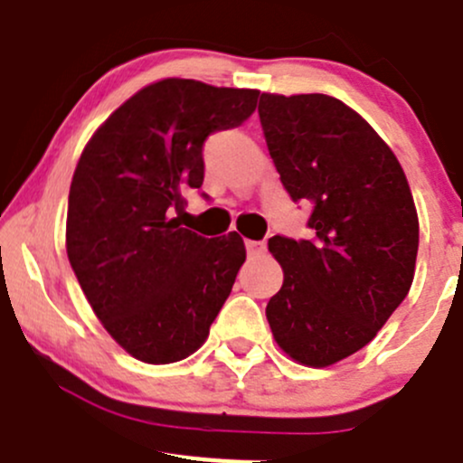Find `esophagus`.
<instances>
[{
  "mask_svg": "<svg viewBox=\"0 0 463 463\" xmlns=\"http://www.w3.org/2000/svg\"><path fill=\"white\" fill-rule=\"evenodd\" d=\"M246 250H249V255H261L266 250V244L264 241L246 240Z\"/></svg>",
  "mask_w": 463,
  "mask_h": 463,
  "instance_id": "obj_1",
  "label": "esophagus"
}]
</instances>
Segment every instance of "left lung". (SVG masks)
Returning a JSON list of instances; mask_svg holds the SVG:
<instances>
[{
	"mask_svg": "<svg viewBox=\"0 0 463 463\" xmlns=\"http://www.w3.org/2000/svg\"><path fill=\"white\" fill-rule=\"evenodd\" d=\"M269 154L309 240L275 235L284 282L266 305L279 347L329 367L365 347L414 279L419 219L403 167L367 120L325 93L260 96Z\"/></svg>",
	"mask_w": 463,
	"mask_h": 463,
	"instance_id": "obj_1",
	"label": "left lung"
}]
</instances>
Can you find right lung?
<instances>
[{
    "label": "right lung",
    "mask_w": 463,
    "mask_h": 463,
    "mask_svg": "<svg viewBox=\"0 0 463 463\" xmlns=\"http://www.w3.org/2000/svg\"><path fill=\"white\" fill-rule=\"evenodd\" d=\"M260 91L167 78L134 93L87 143L69 190L67 255L93 314L143 363L197 352L246 260L237 232L181 228L203 143L240 128ZM205 197V194H203Z\"/></svg>",
    "instance_id": "right-lung-1"
}]
</instances>
